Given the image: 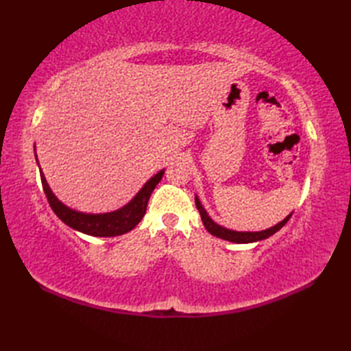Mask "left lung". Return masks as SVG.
Wrapping results in <instances>:
<instances>
[{
  "mask_svg": "<svg viewBox=\"0 0 351 351\" xmlns=\"http://www.w3.org/2000/svg\"><path fill=\"white\" fill-rule=\"evenodd\" d=\"M195 202H196V206H197V210H199L200 219H202L204 226L206 228L208 232H210L214 237L221 238V240H226V241H230V243H237V244H245V243H255V241L265 240V238L271 237L273 234L278 232L280 228L285 226L287 221L291 219V215H293V213H291L282 221H279L278 225H274V226L268 228L265 230H259V232H238V230H232V229H228V228H223V226L217 225V223H215L210 217V215H208V213L205 211V208L202 206V204H200V200H199L197 196H195Z\"/></svg>",
  "mask_w": 351,
  "mask_h": 351,
  "instance_id": "1",
  "label": "left lung"
}]
</instances>
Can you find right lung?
Segmentation results:
<instances>
[{
  "mask_svg": "<svg viewBox=\"0 0 351 351\" xmlns=\"http://www.w3.org/2000/svg\"><path fill=\"white\" fill-rule=\"evenodd\" d=\"M37 164H39V161H37ZM39 170L43 191L45 195H47L48 202L57 217L63 223H66L69 228L92 237H117L130 232V230L136 228L146 213L149 197H151L156 184L161 181V178L164 175V170H160L158 173L154 175L151 180L141 187L137 195L131 199V202H128L122 208H119V210L104 214H88L72 210L68 205H64L62 200H58L49 189L47 180H45V175L40 166Z\"/></svg>",
  "mask_w": 351,
  "mask_h": 351,
  "instance_id": "1",
  "label": "right lung"
}]
</instances>
